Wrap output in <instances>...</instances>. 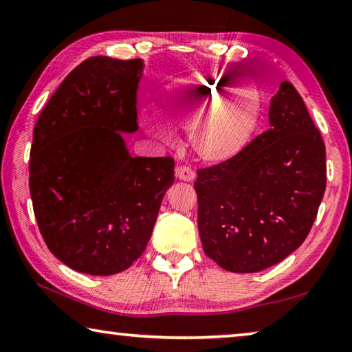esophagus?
I'll return each mask as SVG.
<instances>
[{"label":"esophagus","mask_w":352,"mask_h":352,"mask_svg":"<svg viewBox=\"0 0 352 352\" xmlns=\"http://www.w3.org/2000/svg\"><path fill=\"white\" fill-rule=\"evenodd\" d=\"M175 175L178 180H183V182H190V180H194V177H195L194 170L190 169L189 166H177Z\"/></svg>","instance_id":"1"}]
</instances>
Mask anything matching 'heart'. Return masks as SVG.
<instances>
[{
	"label": "heart",
	"instance_id": "obj_1",
	"mask_svg": "<svg viewBox=\"0 0 352 352\" xmlns=\"http://www.w3.org/2000/svg\"><path fill=\"white\" fill-rule=\"evenodd\" d=\"M262 111L259 93L233 77L195 73L166 94L162 116L175 129H190V146L206 163H223L252 140Z\"/></svg>",
	"mask_w": 352,
	"mask_h": 352
}]
</instances>
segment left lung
<instances>
[{
	"label": "left lung",
	"mask_w": 352,
	"mask_h": 352,
	"mask_svg": "<svg viewBox=\"0 0 352 352\" xmlns=\"http://www.w3.org/2000/svg\"><path fill=\"white\" fill-rule=\"evenodd\" d=\"M269 122L234 158L199 169L194 183L204 252L228 272H261L295 252L326 189L323 138L287 80L270 100Z\"/></svg>",
	"instance_id": "8db88e82"
}]
</instances>
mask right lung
I'll list each match as a JSON object with an SVG mask.
<instances>
[{"mask_svg": "<svg viewBox=\"0 0 352 352\" xmlns=\"http://www.w3.org/2000/svg\"><path fill=\"white\" fill-rule=\"evenodd\" d=\"M144 63L105 56L65 77L34 127L29 190L47 248L93 276L127 270L146 250L174 183L170 157H132Z\"/></svg>", "mask_w": 352, "mask_h": 352, "instance_id": "1", "label": "right lung"}]
</instances>
